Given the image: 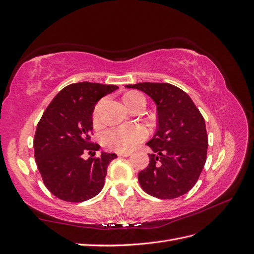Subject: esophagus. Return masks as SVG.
<instances>
[{"mask_svg": "<svg viewBox=\"0 0 254 254\" xmlns=\"http://www.w3.org/2000/svg\"><path fill=\"white\" fill-rule=\"evenodd\" d=\"M118 156L119 157H129L131 154L129 152H118Z\"/></svg>", "mask_w": 254, "mask_h": 254, "instance_id": "esophagus-1", "label": "esophagus"}]
</instances>
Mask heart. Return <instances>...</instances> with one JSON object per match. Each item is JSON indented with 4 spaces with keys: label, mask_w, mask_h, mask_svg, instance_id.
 Segmentation results:
<instances>
[{
    "label": "heart",
    "mask_w": 254,
    "mask_h": 254,
    "mask_svg": "<svg viewBox=\"0 0 254 254\" xmlns=\"http://www.w3.org/2000/svg\"><path fill=\"white\" fill-rule=\"evenodd\" d=\"M141 95L137 92L127 93L123 99L127 105H132L135 100ZM99 107L98 104L93 114V120L95 125L99 123ZM148 136V132L144 126L131 125V126H117L109 128L103 134V144L108 149L117 152H128L133 150L139 143L145 140Z\"/></svg>",
    "instance_id": "heart-1"
}]
</instances>
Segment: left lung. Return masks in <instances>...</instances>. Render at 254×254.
<instances>
[{
  "label": "left lung",
  "mask_w": 254,
  "mask_h": 254,
  "mask_svg": "<svg viewBox=\"0 0 254 254\" xmlns=\"http://www.w3.org/2000/svg\"><path fill=\"white\" fill-rule=\"evenodd\" d=\"M147 94L157 106L158 127L147 146L149 164L138 173L143 190L174 199L196 184L207 160L208 135L202 115L187 93L169 83L128 84Z\"/></svg>",
  "instance_id": "left-lung-1"
}]
</instances>
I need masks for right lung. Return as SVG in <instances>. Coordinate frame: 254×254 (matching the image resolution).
Returning <instances> with one entry per match:
<instances>
[{"mask_svg": "<svg viewBox=\"0 0 254 254\" xmlns=\"http://www.w3.org/2000/svg\"><path fill=\"white\" fill-rule=\"evenodd\" d=\"M117 85L91 82L72 83L57 94L47 106L35 131L34 158L44 185L64 201L82 202L103 190L109 163L116 154H95L100 146L90 140L92 115L98 100Z\"/></svg>", "mask_w": 254, "mask_h": 254, "instance_id": "add662e5", "label": "right lung"}]
</instances>
